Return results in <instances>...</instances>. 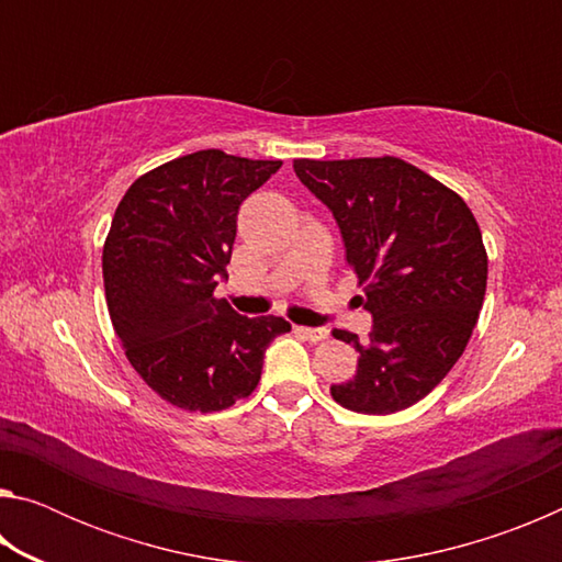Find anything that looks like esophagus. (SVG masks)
<instances>
[{"mask_svg": "<svg viewBox=\"0 0 562 562\" xmlns=\"http://www.w3.org/2000/svg\"><path fill=\"white\" fill-rule=\"evenodd\" d=\"M294 331L307 341H325L329 337L327 329H317V327H294Z\"/></svg>", "mask_w": 562, "mask_h": 562, "instance_id": "esophagus-1", "label": "esophagus"}]
</instances>
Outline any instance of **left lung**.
I'll use <instances>...</instances> for the list:
<instances>
[{"label":"left lung","instance_id":"8db88e82","mask_svg":"<svg viewBox=\"0 0 562 562\" xmlns=\"http://www.w3.org/2000/svg\"><path fill=\"white\" fill-rule=\"evenodd\" d=\"M294 173L337 217L374 325L357 374L329 389L357 414H394L431 392L463 355L486 297L488 255L456 190L396 156L297 158Z\"/></svg>","mask_w":562,"mask_h":562}]
</instances>
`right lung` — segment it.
<instances>
[{"label": "right lung", "instance_id": "add662e5", "mask_svg": "<svg viewBox=\"0 0 562 562\" xmlns=\"http://www.w3.org/2000/svg\"><path fill=\"white\" fill-rule=\"evenodd\" d=\"M282 160L207 148L133 180L103 243L109 315L138 376L186 412H223L255 392L282 317H243L215 297L237 207Z\"/></svg>", "mask_w": 562, "mask_h": 562}]
</instances>
